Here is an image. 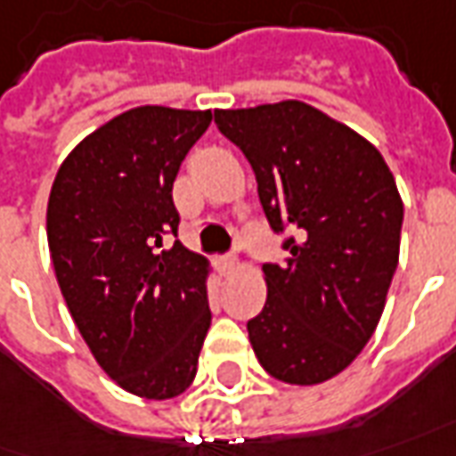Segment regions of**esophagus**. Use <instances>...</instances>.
<instances>
[{
  "mask_svg": "<svg viewBox=\"0 0 456 456\" xmlns=\"http://www.w3.org/2000/svg\"><path fill=\"white\" fill-rule=\"evenodd\" d=\"M219 267H222V272H224V274H232L234 269L240 267V259H237V254H229V256H224V259L219 262Z\"/></svg>",
  "mask_w": 456,
  "mask_h": 456,
  "instance_id": "obj_1",
  "label": "esophagus"
}]
</instances>
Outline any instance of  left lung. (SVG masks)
<instances>
[{"label": "left lung", "instance_id": "left-lung-1", "mask_svg": "<svg viewBox=\"0 0 456 456\" xmlns=\"http://www.w3.org/2000/svg\"><path fill=\"white\" fill-rule=\"evenodd\" d=\"M219 132L249 159L284 265H265L267 305L247 322L274 379L312 387L370 342L399 262L404 204L379 150L299 99L216 110Z\"/></svg>", "mask_w": 456, "mask_h": 456}]
</instances>
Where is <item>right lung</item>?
<instances>
[{"mask_svg":"<svg viewBox=\"0 0 456 456\" xmlns=\"http://www.w3.org/2000/svg\"><path fill=\"white\" fill-rule=\"evenodd\" d=\"M212 111L134 107L86 134L59 167L46 241L59 289L97 364L124 392L179 397L212 324L209 262L176 234L172 184Z\"/></svg>","mask_w":456,"mask_h":456,"instance_id":"obj_1","label":"right lung"}]
</instances>
